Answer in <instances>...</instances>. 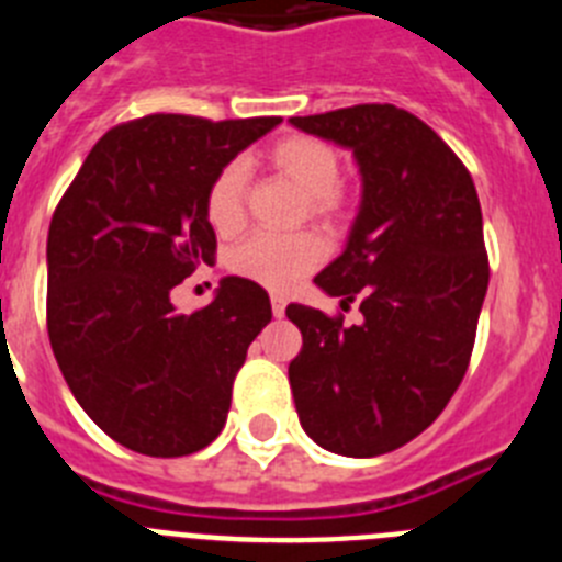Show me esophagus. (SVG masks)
Returning <instances> with one entry per match:
<instances>
[{
  "label": "esophagus",
  "mask_w": 562,
  "mask_h": 562,
  "mask_svg": "<svg viewBox=\"0 0 562 562\" xmlns=\"http://www.w3.org/2000/svg\"><path fill=\"white\" fill-rule=\"evenodd\" d=\"M270 304H272V315L284 317V310H286V297L284 295H272Z\"/></svg>",
  "instance_id": "1"
}]
</instances>
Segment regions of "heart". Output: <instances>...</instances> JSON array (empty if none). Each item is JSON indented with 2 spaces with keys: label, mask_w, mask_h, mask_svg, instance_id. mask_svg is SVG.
<instances>
[{
  "label": "heart",
  "mask_w": 562,
  "mask_h": 562,
  "mask_svg": "<svg viewBox=\"0 0 562 562\" xmlns=\"http://www.w3.org/2000/svg\"><path fill=\"white\" fill-rule=\"evenodd\" d=\"M267 160L286 180L306 193L312 216L337 222L346 213V191L340 186V157L329 143L292 134L278 140L267 151ZM247 202V166L227 162L213 173L205 191V216L220 236H233L245 225ZM326 258L324 238L317 233H252L231 252V270L236 276L256 281L267 290H290L304 276H310Z\"/></svg>",
  "instance_id": "heart-1"
}]
</instances>
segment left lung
<instances>
[{
    "label": "left lung",
    "instance_id": "1",
    "mask_svg": "<svg viewBox=\"0 0 562 562\" xmlns=\"http://www.w3.org/2000/svg\"><path fill=\"white\" fill-rule=\"evenodd\" d=\"M351 148L362 205L349 245L315 284L362 321L290 304L304 346L290 385L306 434L371 459L430 428L461 385L490 284L479 193L453 148L394 103L292 117Z\"/></svg>",
    "mask_w": 562,
    "mask_h": 562
}]
</instances>
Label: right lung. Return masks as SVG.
I'll return each instance as SVG.
<instances>
[{
	"label": "right lung",
	"mask_w": 562,
	"mask_h": 562,
	"mask_svg": "<svg viewBox=\"0 0 562 562\" xmlns=\"http://www.w3.org/2000/svg\"><path fill=\"white\" fill-rule=\"evenodd\" d=\"M278 123L193 114L117 123L53 213L49 346L89 419L134 453L191 456L225 428L233 380L270 324V295L231 276L211 304L180 315L171 290L216 261L205 216L213 173Z\"/></svg>",
	"instance_id": "add662e5"
}]
</instances>
